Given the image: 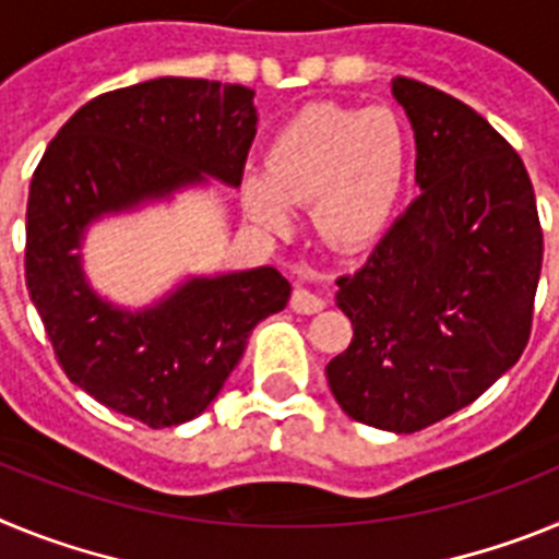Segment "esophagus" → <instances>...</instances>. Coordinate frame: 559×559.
I'll use <instances>...</instances> for the list:
<instances>
[{
    "mask_svg": "<svg viewBox=\"0 0 559 559\" xmlns=\"http://www.w3.org/2000/svg\"><path fill=\"white\" fill-rule=\"evenodd\" d=\"M290 308H294L296 313L313 316L319 313V310H324V299L322 296H316L313 290L308 288H296L294 294H290Z\"/></svg>",
    "mask_w": 559,
    "mask_h": 559,
    "instance_id": "esophagus-1",
    "label": "esophagus"
}]
</instances>
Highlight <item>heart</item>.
<instances>
[{"instance_id":"heart-1","label":"heart","mask_w":559,"mask_h":559,"mask_svg":"<svg viewBox=\"0 0 559 559\" xmlns=\"http://www.w3.org/2000/svg\"><path fill=\"white\" fill-rule=\"evenodd\" d=\"M412 140L392 108L310 103L276 128L263 176L240 185L243 215L269 235L290 229V206L310 204L313 226L335 251L372 246L406 192Z\"/></svg>"}]
</instances>
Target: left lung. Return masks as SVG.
I'll return each instance as SVG.
<instances>
[{"instance_id":"obj_1","label":"left lung","mask_w":559,"mask_h":559,"mask_svg":"<svg viewBox=\"0 0 559 559\" xmlns=\"http://www.w3.org/2000/svg\"><path fill=\"white\" fill-rule=\"evenodd\" d=\"M417 142L419 195L335 305L353 341L328 364L338 406L364 426L414 433L471 406L515 367L543 263L535 190L481 114L394 78Z\"/></svg>"}]
</instances>
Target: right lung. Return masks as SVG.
<instances>
[{
  "instance_id": "obj_1",
  "label": "right lung",
  "mask_w": 559,
  "mask_h": 559,
  "mask_svg": "<svg viewBox=\"0 0 559 559\" xmlns=\"http://www.w3.org/2000/svg\"><path fill=\"white\" fill-rule=\"evenodd\" d=\"M254 133L251 88L156 78L78 108L29 181L24 276L58 364L97 403L151 428L206 412L251 330L288 305L290 283L274 265L190 274L126 308L88 283L81 249L100 221L210 181L240 187Z\"/></svg>"
}]
</instances>
